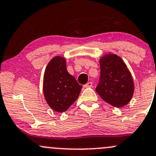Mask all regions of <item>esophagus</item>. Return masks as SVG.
Listing matches in <instances>:
<instances>
[{
  "label": "esophagus",
  "instance_id": "obj_1",
  "mask_svg": "<svg viewBox=\"0 0 156 156\" xmlns=\"http://www.w3.org/2000/svg\"><path fill=\"white\" fill-rule=\"evenodd\" d=\"M92 85H93V83L92 82H87L84 85V87H91Z\"/></svg>",
  "mask_w": 156,
  "mask_h": 156
}]
</instances>
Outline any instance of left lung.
<instances>
[{"label":"left lung","mask_w":156,"mask_h":156,"mask_svg":"<svg viewBox=\"0 0 156 156\" xmlns=\"http://www.w3.org/2000/svg\"><path fill=\"white\" fill-rule=\"evenodd\" d=\"M100 80L96 90L111 105L122 108L133 96L134 85L132 74L120 57L109 53L99 60Z\"/></svg>","instance_id":"left-lung-1"}]
</instances>
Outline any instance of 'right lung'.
Returning <instances> with one entry per match:
<instances>
[{"instance_id": "add662e5", "label": "right lung", "mask_w": 156, "mask_h": 156, "mask_svg": "<svg viewBox=\"0 0 156 156\" xmlns=\"http://www.w3.org/2000/svg\"><path fill=\"white\" fill-rule=\"evenodd\" d=\"M82 86L66 69L64 57H54L45 68L43 93L49 107L56 112H65L76 101Z\"/></svg>"}]
</instances>
